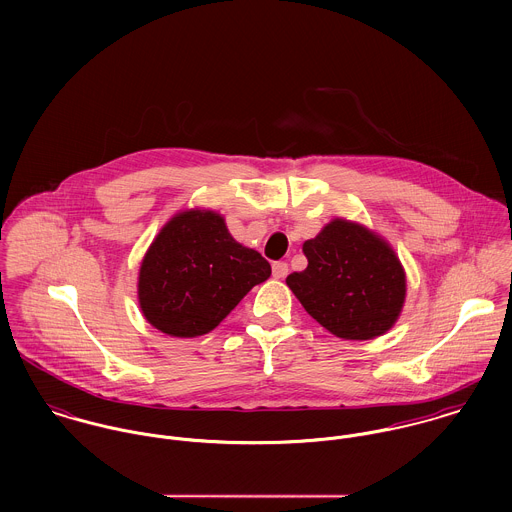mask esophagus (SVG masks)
<instances>
[{
  "mask_svg": "<svg viewBox=\"0 0 512 512\" xmlns=\"http://www.w3.org/2000/svg\"><path fill=\"white\" fill-rule=\"evenodd\" d=\"M288 272H290V268H288V264H286V262H274V266H272V274H274V278H276V280H284V278L288 276Z\"/></svg>",
  "mask_w": 512,
  "mask_h": 512,
  "instance_id": "34e87169",
  "label": "esophagus"
}]
</instances>
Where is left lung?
<instances>
[{
    "label": "left lung",
    "instance_id": "8db88e82",
    "mask_svg": "<svg viewBox=\"0 0 512 512\" xmlns=\"http://www.w3.org/2000/svg\"><path fill=\"white\" fill-rule=\"evenodd\" d=\"M307 268L286 284L305 311L341 339L386 333L400 315L406 276L394 250L365 226L335 219L303 244Z\"/></svg>",
    "mask_w": 512,
    "mask_h": 512
}]
</instances>
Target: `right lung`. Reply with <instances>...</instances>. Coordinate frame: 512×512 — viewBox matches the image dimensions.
Segmentation results:
<instances>
[{"label": "right lung", "instance_id": "add662e5", "mask_svg": "<svg viewBox=\"0 0 512 512\" xmlns=\"http://www.w3.org/2000/svg\"><path fill=\"white\" fill-rule=\"evenodd\" d=\"M272 268L262 254L238 244L213 211L169 220L147 250L138 295L147 321L171 337L213 331Z\"/></svg>", "mask_w": 512, "mask_h": 512}]
</instances>
